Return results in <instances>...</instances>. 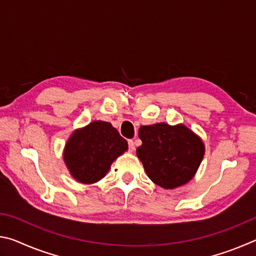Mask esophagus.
<instances>
[{
  "mask_svg": "<svg viewBox=\"0 0 256 256\" xmlns=\"http://www.w3.org/2000/svg\"><path fill=\"white\" fill-rule=\"evenodd\" d=\"M136 149V146H134V142L132 140H128V150L130 151H134Z\"/></svg>",
  "mask_w": 256,
  "mask_h": 256,
  "instance_id": "obj_1",
  "label": "esophagus"
}]
</instances>
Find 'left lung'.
<instances>
[{
  "label": "left lung",
  "mask_w": 256,
  "mask_h": 256,
  "mask_svg": "<svg viewBox=\"0 0 256 256\" xmlns=\"http://www.w3.org/2000/svg\"><path fill=\"white\" fill-rule=\"evenodd\" d=\"M136 156L149 178L164 190L183 186L196 176L206 151L202 138L184 124L157 123L138 128Z\"/></svg>",
  "instance_id": "8db88e82"
}]
</instances>
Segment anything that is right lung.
<instances>
[{
  "label": "right lung",
  "instance_id": "right-lung-1",
  "mask_svg": "<svg viewBox=\"0 0 256 256\" xmlns=\"http://www.w3.org/2000/svg\"><path fill=\"white\" fill-rule=\"evenodd\" d=\"M128 148L126 140L110 123L94 120L72 132L64 146L63 159L73 178L94 184L106 176L114 160Z\"/></svg>",
  "mask_w": 256,
  "mask_h": 256
}]
</instances>
